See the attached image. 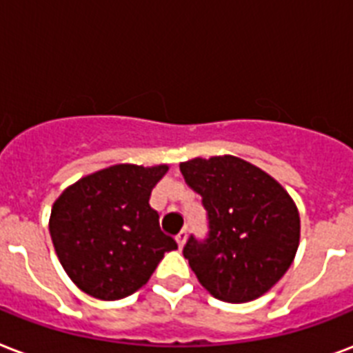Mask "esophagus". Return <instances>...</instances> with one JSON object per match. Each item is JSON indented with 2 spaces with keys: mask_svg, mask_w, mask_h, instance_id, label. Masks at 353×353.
I'll list each match as a JSON object with an SVG mask.
<instances>
[{
  "mask_svg": "<svg viewBox=\"0 0 353 353\" xmlns=\"http://www.w3.org/2000/svg\"><path fill=\"white\" fill-rule=\"evenodd\" d=\"M174 239H176V243H179V247H180V248H182V247H184V243H185V239H188V232H185V230L179 232V236L174 237Z\"/></svg>",
  "mask_w": 353,
  "mask_h": 353,
  "instance_id": "34e87169",
  "label": "esophagus"
}]
</instances>
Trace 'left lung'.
<instances>
[{"label": "left lung", "mask_w": 353, "mask_h": 353, "mask_svg": "<svg viewBox=\"0 0 353 353\" xmlns=\"http://www.w3.org/2000/svg\"><path fill=\"white\" fill-rule=\"evenodd\" d=\"M208 212V237L184 247L201 285L215 299H259L291 267L300 243V215L270 174L241 158H193L180 163Z\"/></svg>", "instance_id": "1"}]
</instances>
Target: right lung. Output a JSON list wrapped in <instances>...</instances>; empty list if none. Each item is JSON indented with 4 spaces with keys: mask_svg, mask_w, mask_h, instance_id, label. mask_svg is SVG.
Returning a JSON list of instances; mask_svg holds the SVG:
<instances>
[{
    "mask_svg": "<svg viewBox=\"0 0 353 353\" xmlns=\"http://www.w3.org/2000/svg\"><path fill=\"white\" fill-rule=\"evenodd\" d=\"M168 165L117 163L83 176L54 201L49 234L65 274L99 300L143 288L163 254L179 248L149 204Z\"/></svg>",
    "mask_w": 353,
    "mask_h": 353,
    "instance_id": "obj_1",
    "label": "right lung"
}]
</instances>
